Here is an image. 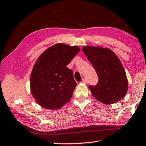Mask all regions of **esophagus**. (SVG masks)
I'll use <instances>...</instances> for the list:
<instances>
[{
  "label": "esophagus",
  "mask_w": 146,
  "mask_h": 146,
  "mask_svg": "<svg viewBox=\"0 0 146 146\" xmlns=\"http://www.w3.org/2000/svg\"><path fill=\"white\" fill-rule=\"evenodd\" d=\"M82 82L83 83H87V80L86 78H83L82 80Z\"/></svg>",
  "instance_id": "1"
}]
</instances>
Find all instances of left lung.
Instances as JSON below:
<instances>
[{
	"label": "left lung",
	"instance_id": "left-lung-1",
	"mask_svg": "<svg viewBox=\"0 0 146 146\" xmlns=\"http://www.w3.org/2000/svg\"><path fill=\"white\" fill-rule=\"evenodd\" d=\"M82 50L98 76L97 85L89 87L93 96L105 104H114L124 98L128 81L116 55L107 48L85 46Z\"/></svg>",
	"mask_w": 146,
	"mask_h": 146
}]
</instances>
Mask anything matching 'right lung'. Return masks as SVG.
<instances>
[{
	"label": "right lung",
	"instance_id": "obj_1",
	"mask_svg": "<svg viewBox=\"0 0 146 146\" xmlns=\"http://www.w3.org/2000/svg\"><path fill=\"white\" fill-rule=\"evenodd\" d=\"M80 50L76 46L57 43L39 57L31 73L30 89L39 106L58 109L70 101L77 83L66 65Z\"/></svg>",
	"mask_w": 146,
	"mask_h": 146
}]
</instances>
